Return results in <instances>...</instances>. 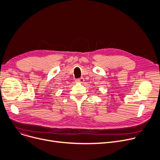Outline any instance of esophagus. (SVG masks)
<instances>
[{"label": "esophagus", "instance_id": "1", "mask_svg": "<svg viewBox=\"0 0 160 160\" xmlns=\"http://www.w3.org/2000/svg\"><path fill=\"white\" fill-rule=\"evenodd\" d=\"M84 82V78H78V79H76V82L77 83H83Z\"/></svg>", "mask_w": 160, "mask_h": 160}]
</instances>
